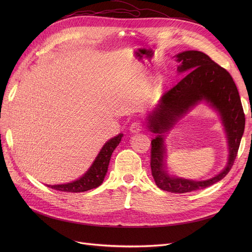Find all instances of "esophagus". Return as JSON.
Listing matches in <instances>:
<instances>
[{"mask_svg":"<svg viewBox=\"0 0 252 252\" xmlns=\"http://www.w3.org/2000/svg\"><path fill=\"white\" fill-rule=\"evenodd\" d=\"M142 128H143V126H142V124H141L139 121H137V122H134L133 124L130 125L129 130H130V133L135 134V133H139L140 130H142Z\"/></svg>","mask_w":252,"mask_h":252,"instance_id":"1","label":"esophagus"}]
</instances>
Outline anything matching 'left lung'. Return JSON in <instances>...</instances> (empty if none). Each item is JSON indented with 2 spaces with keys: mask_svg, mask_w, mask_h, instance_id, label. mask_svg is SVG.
Returning a JSON list of instances; mask_svg holds the SVG:
<instances>
[{
  "mask_svg": "<svg viewBox=\"0 0 252 252\" xmlns=\"http://www.w3.org/2000/svg\"><path fill=\"white\" fill-rule=\"evenodd\" d=\"M179 72L189 73L168 91L147 118L148 128L155 134L165 133L193 106L210 103L220 115L229 145V161L221 173L206 181L170 177L164 169L163 137L151 141V171L158 188L170 193H188L204 189L220 181L231 170L245 127V114L239 93L231 74L200 51H185L177 55Z\"/></svg>",
  "mask_w": 252,
  "mask_h": 252,
  "instance_id": "left-lung-1",
  "label": "left lung"
}]
</instances>
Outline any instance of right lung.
I'll use <instances>...</instances> for the list:
<instances>
[{"instance_id": "right-lung-1", "label": "right lung", "mask_w": 252, "mask_h": 252, "mask_svg": "<svg viewBox=\"0 0 252 252\" xmlns=\"http://www.w3.org/2000/svg\"><path fill=\"white\" fill-rule=\"evenodd\" d=\"M123 136V134H119L105 143L98 156L96 157L95 161L93 162L90 169L82 178L68 184L52 185V186L51 185H47V186L54 190L71 193L85 192L99 187L104 181L106 173H107L112 152L117 147V145L121 142Z\"/></svg>"}]
</instances>
